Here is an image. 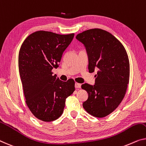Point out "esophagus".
<instances>
[{
    "instance_id": "1",
    "label": "esophagus",
    "mask_w": 146,
    "mask_h": 146,
    "mask_svg": "<svg viewBox=\"0 0 146 146\" xmlns=\"http://www.w3.org/2000/svg\"><path fill=\"white\" fill-rule=\"evenodd\" d=\"M75 87L76 88H80V87H81V84H79V83H77V82H75Z\"/></svg>"
}]
</instances>
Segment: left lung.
Masks as SVG:
<instances>
[{
	"label": "left lung",
	"mask_w": 146,
	"mask_h": 146,
	"mask_svg": "<svg viewBox=\"0 0 146 146\" xmlns=\"http://www.w3.org/2000/svg\"><path fill=\"white\" fill-rule=\"evenodd\" d=\"M76 38L86 48L89 72L97 70L94 85L82 84L88 94L82 106L94 117H104L113 111L125 97L130 77L127 53L118 39L103 29L86 30Z\"/></svg>",
	"instance_id": "left-lung-1"
}]
</instances>
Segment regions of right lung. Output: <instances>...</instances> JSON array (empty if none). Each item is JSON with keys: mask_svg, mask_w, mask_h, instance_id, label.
I'll return each instance as SVG.
<instances>
[{"mask_svg": "<svg viewBox=\"0 0 146 146\" xmlns=\"http://www.w3.org/2000/svg\"><path fill=\"white\" fill-rule=\"evenodd\" d=\"M74 33L59 35L38 31L25 38L19 52L18 67L26 104L36 118L55 121L62 115L66 100L75 91V81L52 75Z\"/></svg>", "mask_w": 146, "mask_h": 146, "instance_id": "1", "label": "right lung"}]
</instances>
